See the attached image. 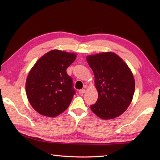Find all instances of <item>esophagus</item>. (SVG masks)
I'll return each instance as SVG.
<instances>
[{"mask_svg": "<svg viewBox=\"0 0 160 160\" xmlns=\"http://www.w3.org/2000/svg\"><path fill=\"white\" fill-rule=\"evenodd\" d=\"M85 91H86V90L84 89H80V90H79V93H80V94H83L84 92H85Z\"/></svg>", "mask_w": 160, "mask_h": 160, "instance_id": "34e87169", "label": "esophagus"}]
</instances>
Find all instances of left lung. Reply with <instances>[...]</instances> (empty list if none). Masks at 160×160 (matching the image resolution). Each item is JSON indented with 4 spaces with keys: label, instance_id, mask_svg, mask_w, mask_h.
Wrapping results in <instances>:
<instances>
[{
    "label": "left lung",
    "instance_id": "left-lung-1",
    "mask_svg": "<svg viewBox=\"0 0 160 160\" xmlns=\"http://www.w3.org/2000/svg\"><path fill=\"white\" fill-rule=\"evenodd\" d=\"M93 70L98 98L91 109L103 120L120 116L130 105L135 92V80L131 69L113 52L87 57Z\"/></svg>",
    "mask_w": 160,
    "mask_h": 160
}]
</instances>
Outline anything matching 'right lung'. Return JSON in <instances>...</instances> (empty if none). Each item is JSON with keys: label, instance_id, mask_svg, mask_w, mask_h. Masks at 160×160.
Returning a JSON list of instances; mask_svg holds the SVG:
<instances>
[{"label": "right lung", "instance_id": "obj_1", "mask_svg": "<svg viewBox=\"0 0 160 160\" xmlns=\"http://www.w3.org/2000/svg\"><path fill=\"white\" fill-rule=\"evenodd\" d=\"M76 58L75 53L54 49L32 68L26 80V93L38 113L53 118L69 107L76 91L66 70Z\"/></svg>", "mask_w": 160, "mask_h": 160}]
</instances>
